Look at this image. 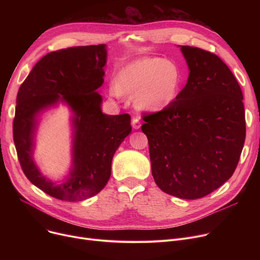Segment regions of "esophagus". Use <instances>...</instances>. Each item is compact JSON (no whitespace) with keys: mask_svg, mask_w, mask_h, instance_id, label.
<instances>
[{"mask_svg":"<svg viewBox=\"0 0 260 260\" xmlns=\"http://www.w3.org/2000/svg\"><path fill=\"white\" fill-rule=\"evenodd\" d=\"M132 126H133L134 129H139V128L141 127V122H140V120H139L138 118L134 117L133 120H132Z\"/></svg>","mask_w":260,"mask_h":260,"instance_id":"1","label":"esophagus"}]
</instances>
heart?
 I'll return each instance as SVG.
<instances>
[{"instance_id": "b5f03b06", "label": "heart", "mask_w": 260, "mask_h": 260, "mask_svg": "<svg viewBox=\"0 0 260 260\" xmlns=\"http://www.w3.org/2000/svg\"><path fill=\"white\" fill-rule=\"evenodd\" d=\"M180 84L181 73L176 63L165 58H144L123 67L118 81L109 84V92L117 98L134 93L136 107L155 112L176 99Z\"/></svg>"}]
</instances>
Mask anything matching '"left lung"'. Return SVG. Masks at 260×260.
Listing matches in <instances>:
<instances>
[{
	"instance_id": "8db88e82",
	"label": "left lung",
	"mask_w": 260,
	"mask_h": 260,
	"mask_svg": "<svg viewBox=\"0 0 260 260\" xmlns=\"http://www.w3.org/2000/svg\"><path fill=\"white\" fill-rule=\"evenodd\" d=\"M188 78L176 99L145 115L152 175L163 192L198 199L229 180L245 139L243 95L233 73L216 54L181 46Z\"/></svg>"
}]
</instances>
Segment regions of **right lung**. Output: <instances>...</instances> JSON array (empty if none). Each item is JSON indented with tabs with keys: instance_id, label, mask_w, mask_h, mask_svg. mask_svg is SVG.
<instances>
[{
	"instance_id": "right-lung-1",
	"label": "right lung",
	"mask_w": 260,
	"mask_h": 260,
	"mask_svg": "<svg viewBox=\"0 0 260 260\" xmlns=\"http://www.w3.org/2000/svg\"><path fill=\"white\" fill-rule=\"evenodd\" d=\"M106 45L70 47L47 53L19 88L13 119L15 141L21 168L44 193L65 201H79L98 194L111 177L117 148L131 134V116L105 115L98 92L104 82ZM65 102L72 118L73 165L58 185L44 177L33 161L37 116L45 108Z\"/></svg>"
}]
</instances>
